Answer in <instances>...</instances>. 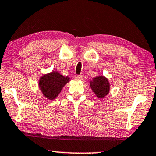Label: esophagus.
<instances>
[{"label":"esophagus","instance_id":"1","mask_svg":"<svg viewBox=\"0 0 156 156\" xmlns=\"http://www.w3.org/2000/svg\"><path fill=\"white\" fill-rule=\"evenodd\" d=\"M75 78H76V79H78V80H83V75H76L75 76Z\"/></svg>","mask_w":156,"mask_h":156}]
</instances>
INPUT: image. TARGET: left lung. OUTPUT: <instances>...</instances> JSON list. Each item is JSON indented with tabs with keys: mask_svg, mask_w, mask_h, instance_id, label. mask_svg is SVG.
<instances>
[{
	"mask_svg": "<svg viewBox=\"0 0 156 156\" xmlns=\"http://www.w3.org/2000/svg\"><path fill=\"white\" fill-rule=\"evenodd\" d=\"M90 87L95 95L99 98H104L106 95H108L110 89L109 82L106 77L97 76L92 78V81H90Z\"/></svg>",
	"mask_w": 156,
	"mask_h": 156,
	"instance_id": "1",
	"label": "left lung"
}]
</instances>
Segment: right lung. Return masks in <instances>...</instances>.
<instances>
[{"instance_id":"right-lung-1","label":"right lung","mask_w":156,"mask_h":156,"mask_svg":"<svg viewBox=\"0 0 156 156\" xmlns=\"http://www.w3.org/2000/svg\"><path fill=\"white\" fill-rule=\"evenodd\" d=\"M69 81L68 76L64 77L58 72L52 71L41 77L38 85L44 96L49 100H54Z\"/></svg>"}]
</instances>
